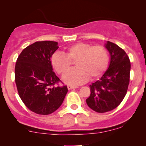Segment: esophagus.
I'll use <instances>...</instances> for the list:
<instances>
[{"mask_svg":"<svg viewBox=\"0 0 146 146\" xmlns=\"http://www.w3.org/2000/svg\"><path fill=\"white\" fill-rule=\"evenodd\" d=\"M67 88L68 90H71V89H75V88H77L78 87L74 86H71V85H68V86H67Z\"/></svg>","mask_w":146,"mask_h":146,"instance_id":"34e87169","label":"esophagus"}]
</instances>
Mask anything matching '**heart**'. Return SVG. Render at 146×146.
I'll list each match as a JSON object with an SVG mask.
<instances>
[{"label":"heart","instance_id":"obj_1","mask_svg":"<svg viewBox=\"0 0 146 146\" xmlns=\"http://www.w3.org/2000/svg\"><path fill=\"white\" fill-rule=\"evenodd\" d=\"M71 61H75L76 67L66 72L62 80L68 84L78 85L84 83L89 77L93 79L101 76L108 68L109 56L104 46L78 42L68 46L66 54L56 52L51 58L52 66L60 74L69 69Z\"/></svg>","mask_w":146,"mask_h":146}]
</instances>
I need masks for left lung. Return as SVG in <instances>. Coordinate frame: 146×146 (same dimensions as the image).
Instances as JSON below:
<instances>
[{
	"label": "left lung",
	"mask_w": 146,
	"mask_h": 146,
	"mask_svg": "<svg viewBox=\"0 0 146 146\" xmlns=\"http://www.w3.org/2000/svg\"><path fill=\"white\" fill-rule=\"evenodd\" d=\"M104 46L110 56L108 68L100 80L90 85V95L86 100L89 108L101 113L115 109L121 104L128 90L130 72L126 53L111 42L107 41Z\"/></svg>",
	"instance_id": "obj_1"
}]
</instances>
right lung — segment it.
Wrapping results in <instances>:
<instances>
[{
    "instance_id": "1",
    "label": "right lung",
    "mask_w": 146,
    "mask_h": 146,
    "mask_svg": "<svg viewBox=\"0 0 146 146\" xmlns=\"http://www.w3.org/2000/svg\"><path fill=\"white\" fill-rule=\"evenodd\" d=\"M58 44L36 42L23 50L16 63L15 82L20 98L30 110L39 115L58 109L68 92L66 86H56L60 80L51 63Z\"/></svg>"
}]
</instances>
